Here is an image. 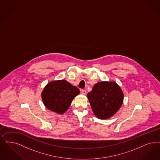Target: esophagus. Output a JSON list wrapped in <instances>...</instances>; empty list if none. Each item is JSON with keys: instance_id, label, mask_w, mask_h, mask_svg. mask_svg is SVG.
<instances>
[{"instance_id": "obj_1", "label": "esophagus", "mask_w": 160, "mask_h": 160, "mask_svg": "<svg viewBox=\"0 0 160 160\" xmlns=\"http://www.w3.org/2000/svg\"><path fill=\"white\" fill-rule=\"evenodd\" d=\"M81 93H82V95H86V90H82Z\"/></svg>"}]
</instances>
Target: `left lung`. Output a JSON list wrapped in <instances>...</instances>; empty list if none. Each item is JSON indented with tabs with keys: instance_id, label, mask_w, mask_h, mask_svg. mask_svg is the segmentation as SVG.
<instances>
[{
	"instance_id": "left-lung-1",
	"label": "left lung",
	"mask_w": 160,
	"mask_h": 160,
	"mask_svg": "<svg viewBox=\"0 0 160 160\" xmlns=\"http://www.w3.org/2000/svg\"><path fill=\"white\" fill-rule=\"evenodd\" d=\"M88 98L95 115L99 119H108L121 107L124 95L115 82H101L94 85Z\"/></svg>"
}]
</instances>
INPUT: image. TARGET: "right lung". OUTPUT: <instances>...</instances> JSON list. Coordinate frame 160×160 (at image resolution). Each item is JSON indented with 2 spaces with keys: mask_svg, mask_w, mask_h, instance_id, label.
I'll return each mask as SVG.
<instances>
[{
  "mask_svg": "<svg viewBox=\"0 0 160 160\" xmlns=\"http://www.w3.org/2000/svg\"><path fill=\"white\" fill-rule=\"evenodd\" d=\"M79 93L77 87L61 80L48 83L42 93V98L47 108L62 114L67 111L73 99Z\"/></svg>",
  "mask_w": 160,
  "mask_h": 160,
  "instance_id": "add662e5",
  "label": "right lung"
}]
</instances>
